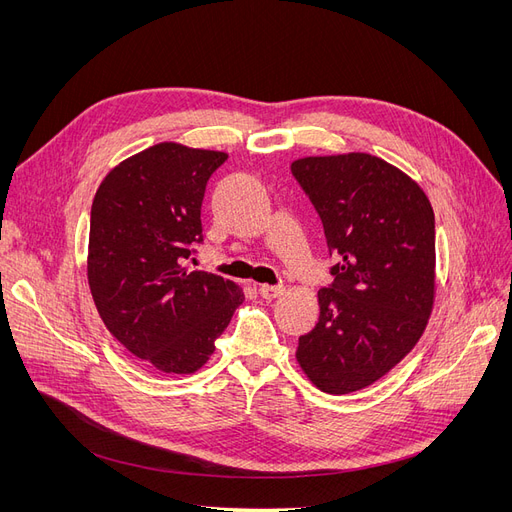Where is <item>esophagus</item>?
<instances>
[{"mask_svg":"<svg viewBox=\"0 0 512 512\" xmlns=\"http://www.w3.org/2000/svg\"><path fill=\"white\" fill-rule=\"evenodd\" d=\"M282 292H284V286H270V284H263V286H259V294H261L263 299H267V301L278 299Z\"/></svg>","mask_w":512,"mask_h":512,"instance_id":"34e87169","label":"esophagus"}]
</instances>
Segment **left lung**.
I'll list each match as a JSON object with an SVG mask.
<instances>
[{"label": "left lung", "mask_w": 512, "mask_h": 512, "mask_svg": "<svg viewBox=\"0 0 512 512\" xmlns=\"http://www.w3.org/2000/svg\"><path fill=\"white\" fill-rule=\"evenodd\" d=\"M290 170L336 259L297 359L321 392L348 394L380 380L425 330L434 305V209L407 174L367 153L305 157Z\"/></svg>", "instance_id": "8db88e82"}]
</instances>
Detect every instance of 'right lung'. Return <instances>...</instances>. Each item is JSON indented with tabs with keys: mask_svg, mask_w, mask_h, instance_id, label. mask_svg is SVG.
Masks as SVG:
<instances>
[{
	"mask_svg": "<svg viewBox=\"0 0 512 512\" xmlns=\"http://www.w3.org/2000/svg\"><path fill=\"white\" fill-rule=\"evenodd\" d=\"M226 153L159 143L114 168L91 207L89 286L105 328L149 367L207 363L245 294L211 272H186L203 245L201 203Z\"/></svg>",
	"mask_w": 512,
	"mask_h": 512,
	"instance_id": "right-lung-1",
	"label": "right lung"
}]
</instances>
